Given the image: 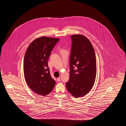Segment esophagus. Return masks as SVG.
I'll use <instances>...</instances> for the list:
<instances>
[{"mask_svg":"<svg viewBox=\"0 0 126 126\" xmlns=\"http://www.w3.org/2000/svg\"><path fill=\"white\" fill-rule=\"evenodd\" d=\"M60 80H61V78H57V81H58L59 82V81H60Z\"/></svg>","mask_w":126,"mask_h":126,"instance_id":"obj_1","label":"esophagus"}]
</instances>
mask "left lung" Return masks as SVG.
Listing matches in <instances>:
<instances>
[{
	"label": "left lung",
	"instance_id": "1",
	"mask_svg": "<svg viewBox=\"0 0 126 126\" xmlns=\"http://www.w3.org/2000/svg\"><path fill=\"white\" fill-rule=\"evenodd\" d=\"M72 40L70 57L69 80L67 91L74 97L84 96L94 85L96 75V61L90 41L80 35L71 36Z\"/></svg>",
	"mask_w": 126,
	"mask_h": 126
}]
</instances>
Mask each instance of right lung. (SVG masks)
<instances>
[{
  "instance_id": "right-lung-1",
  "label": "right lung",
  "mask_w": 126,
  "mask_h": 126,
  "mask_svg": "<svg viewBox=\"0 0 126 126\" xmlns=\"http://www.w3.org/2000/svg\"><path fill=\"white\" fill-rule=\"evenodd\" d=\"M59 38L43 36L30 44L25 55L24 77L28 86L36 94L45 96L49 94L55 85L51 78L48 60Z\"/></svg>"
}]
</instances>
